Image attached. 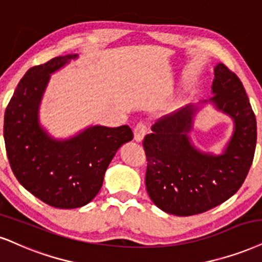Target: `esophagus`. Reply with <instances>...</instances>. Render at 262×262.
Segmentation results:
<instances>
[{"label":"esophagus","instance_id":"1","mask_svg":"<svg viewBox=\"0 0 262 262\" xmlns=\"http://www.w3.org/2000/svg\"><path fill=\"white\" fill-rule=\"evenodd\" d=\"M147 127L144 125V122H138V124L135 126V130H134V136H135V141L136 142H141L143 140L144 135H146Z\"/></svg>","mask_w":262,"mask_h":262}]
</instances>
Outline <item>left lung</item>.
<instances>
[{
	"label": "left lung",
	"mask_w": 262,
	"mask_h": 262,
	"mask_svg": "<svg viewBox=\"0 0 262 262\" xmlns=\"http://www.w3.org/2000/svg\"><path fill=\"white\" fill-rule=\"evenodd\" d=\"M211 101L234 120L224 154L212 156L190 144L196 108L187 105L164 116L143 140L146 188L158 208L176 216L202 214L222 204L241 188L253 164L256 118L239 77L225 64L215 68Z\"/></svg>",
	"instance_id": "1"
}]
</instances>
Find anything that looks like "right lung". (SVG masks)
Segmentation results:
<instances>
[{
    "label": "right lung",
    "mask_w": 262,
    "mask_h": 262,
    "mask_svg": "<svg viewBox=\"0 0 262 262\" xmlns=\"http://www.w3.org/2000/svg\"><path fill=\"white\" fill-rule=\"evenodd\" d=\"M76 57L67 54L30 68L6 108L3 124L9 165L19 183L58 209L80 208L91 202L116 150L134 138L127 125L93 126L67 141L52 140L42 130L37 111L50 74Z\"/></svg>",
    "instance_id": "add662e5"
}]
</instances>
